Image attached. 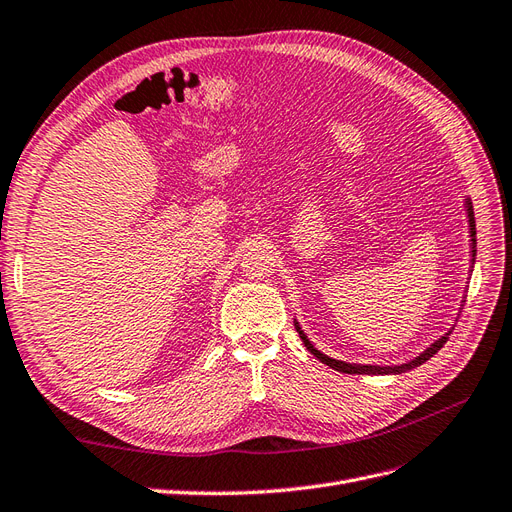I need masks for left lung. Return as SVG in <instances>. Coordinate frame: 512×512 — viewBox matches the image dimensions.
Masks as SVG:
<instances>
[{
  "instance_id": "1",
  "label": "left lung",
  "mask_w": 512,
  "mask_h": 512,
  "mask_svg": "<svg viewBox=\"0 0 512 512\" xmlns=\"http://www.w3.org/2000/svg\"><path fill=\"white\" fill-rule=\"evenodd\" d=\"M466 207H468V222H470V237H472V265H474V256H476V222H474V209H472V203L470 200L466 198ZM294 329H297V333H299V337L303 339V344H305V348L312 352L318 361H322L324 365H329V367H333V369H337V371H342V374H404V371H410V369H414V367H418V365H423L425 361H429L433 354H436L444 344H446V339H448V335H451V331H448L444 337H440V339H436V342H433L425 352H421L416 356V359H412V361H408V363H404V365H389V367H380V365H356V363H344V361H335V359H331V356H327V354H322L320 350H316L314 348V344L309 342L307 339V335L301 331V327H299V322H294Z\"/></svg>"
}]
</instances>
